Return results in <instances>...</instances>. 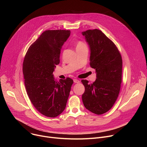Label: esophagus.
Wrapping results in <instances>:
<instances>
[{"label":"esophagus","mask_w":147,"mask_h":147,"mask_svg":"<svg viewBox=\"0 0 147 147\" xmlns=\"http://www.w3.org/2000/svg\"><path fill=\"white\" fill-rule=\"evenodd\" d=\"M73 81H74V83H78V82H80V81L78 80H77V79H74Z\"/></svg>","instance_id":"obj_1"}]
</instances>
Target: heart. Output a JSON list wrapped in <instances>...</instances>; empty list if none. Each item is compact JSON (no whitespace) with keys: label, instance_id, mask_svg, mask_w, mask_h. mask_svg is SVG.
<instances>
[{"label":"heart","instance_id":"b5f03b06","mask_svg":"<svg viewBox=\"0 0 147 147\" xmlns=\"http://www.w3.org/2000/svg\"><path fill=\"white\" fill-rule=\"evenodd\" d=\"M84 47H86V45L82 41H78L77 43V46H76V48H82Z\"/></svg>","mask_w":147,"mask_h":147}]
</instances>
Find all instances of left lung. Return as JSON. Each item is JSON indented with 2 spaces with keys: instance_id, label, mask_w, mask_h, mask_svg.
I'll return each instance as SVG.
<instances>
[{
  "instance_id": "1",
  "label": "left lung",
  "mask_w": 147,
  "mask_h": 147,
  "mask_svg": "<svg viewBox=\"0 0 147 147\" xmlns=\"http://www.w3.org/2000/svg\"><path fill=\"white\" fill-rule=\"evenodd\" d=\"M90 48V66L95 69L96 79L92 84L82 80L85 91L82 100L90 112L102 115L109 111L115 103L121 87L122 59L113 42L100 30L82 32Z\"/></svg>"
}]
</instances>
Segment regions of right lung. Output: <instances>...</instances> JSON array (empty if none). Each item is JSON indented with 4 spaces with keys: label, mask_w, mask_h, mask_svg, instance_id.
Here are the masks:
<instances>
[{
    "label": "right lung",
    "mask_w": 147,
    "mask_h": 147,
    "mask_svg": "<svg viewBox=\"0 0 147 147\" xmlns=\"http://www.w3.org/2000/svg\"><path fill=\"white\" fill-rule=\"evenodd\" d=\"M70 35V30H47L28 48L23 72L28 96L41 114L55 117L65 110L73 80L67 77L56 81L53 72L60 63L63 45Z\"/></svg>",
    "instance_id": "1"
}]
</instances>
